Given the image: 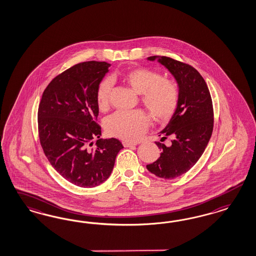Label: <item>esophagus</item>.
<instances>
[{"label": "esophagus", "instance_id": "esophagus-1", "mask_svg": "<svg viewBox=\"0 0 256 256\" xmlns=\"http://www.w3.org/2000/svg\"><path fill=\"white\" fill-rule=\"evenodd\" d=\"M123 146H124V148H133V146H136V144H133V142H126V140H124V142H123Z\"/></svg>", "mask_w": 256, "mask_h": 256}]
</instances>
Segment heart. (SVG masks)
<instances>
[{"label":"heart","instance_id":"obj_1","mask_svg":"<svg viewBox=\"0 0 256 256\" xmlns=\"http://www.w3.org/2000/svg\"><path fill=\"white\" fill-rule=\"evenodd\" d=\"M132 89L142 94V102L158 121H168L174 114L179 102L178 87L174 82L162 78L155 70L138 68L123 70L118 73ZM112 80L105 78L98 84L96 100L100 110H106L110 105ZM150 124V118L142 110L117 112L108 117L105 123L110 136L126 140L139 139Z\"/></svg>","mask_w":256,"mask_h":256}]
</instances>
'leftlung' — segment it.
<instances>
[{
    "instance_id": "left-lung-1",
    "label": "left lung",
    "mask_w": 256,
    "mask_h": 256,
    "mask_svg": "<svg viewBox=\"0 0 256 256\" xmlns=\"http://www.w3.org/2000/svg\"><path fill=\"white\" fill-rule=\"evenodd\" d=\"M149 61L160 62L176 78L179 102L174 114L158 133L162 142L170 138V146L156 142L162 149L155 162L146 165L156 176L174 179L190 170L201 158L213 132L214 114L208 87L192 66L166 56H151Z\"/></svg>"
}]
</instances>
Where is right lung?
Masks as SVG:
<instances>
[{
    "label": "right lung",
    "mask_w": 256,
    "mask_h": 256,
    "mask_svg": "<svg viewBox=\"0 0 256 256\" xmlns=\"http://www.w3.org/2000/svg\"><path fill=\"white\" fill-rule=\"evenodd\" d=\"M106 62L77 64L46 86L38 107L39 140L46 158L68 182L94 188L108 178L123 146L100 139L96 92L108 71ZM98 138L94 148L92 140Z\"/></svg>",
    "instance_id": "obj_1"
}]
</instances>
